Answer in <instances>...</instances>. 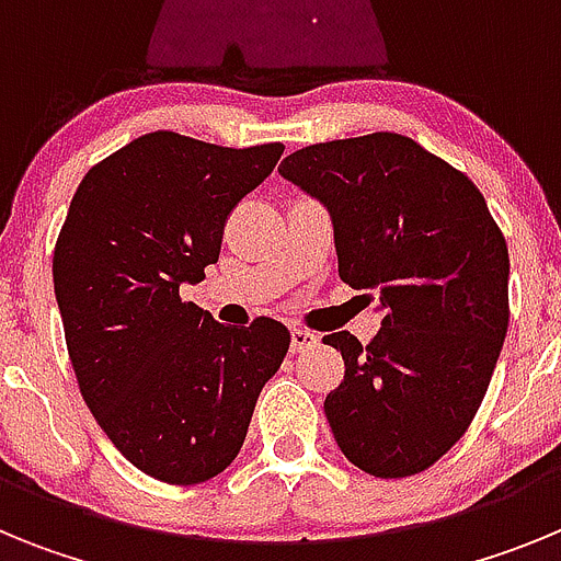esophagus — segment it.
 Instances as JSON below:
<instances>
[{"label":"esophagus","instance_id":"1","mask_svg":"<svg viewBox=\"0 0 561 561\" xmlns=\"http://www.w3.org/2000/svg\"><path fill=\"white\" fill-rule=\"evenodd\" d=\"M317 345V334L309 329H291V351H306Z\"/></svg>","mask_w":561,"mask_h":561}]
</instances>
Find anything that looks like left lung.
<instances>
[{
    "mask_svg": "<svg viewBox=\"0 0 561 561\" xmlns=\"http://www.w3.org/2000/svg\"><path fill=\"white\" fill-rule=\"evenodd\" d=\"M277 171L329 210L340 277L385 311L368 345L323 336L345 359L325 396L336 447L374 478L424 472L472 424L503 348V232L469 176L401 134L317 142Z\"/></svg>",
    "mask_w": 561,
    "mask_h": 561,
    "instance_id": "1",
    "label": "left lung"
}]
</instances>
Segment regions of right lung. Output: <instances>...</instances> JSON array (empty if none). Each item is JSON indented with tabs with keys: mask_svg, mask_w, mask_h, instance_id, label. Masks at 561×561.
Returning <instances> with one entry per match:
<instances>
[{
	"mask_svg": "<svg viewBox=\"0 0 561 561\" xmlns=\"http://www.w3.org/2000/svg\"><path fill=\"white\" fill-rule=\"evenodd\" d=\"M280 153L151 131L89 168L69 202L53 284L78 388L114 447L162 483L225 472L289 351L272 317L230 329L180 297Z\"/></svg>",
	"mask_w": 561,
	"mask_h": 561,
	"instance_id": "obj_1",
	"label": "right lung"
}]
</instances>
